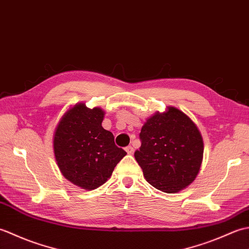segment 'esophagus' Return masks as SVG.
Segmentation results:
<instances>
[{"label":"esophagus","instance_id":"1","mask_svg":"<svg viewBox=\"0 0 249 249\" xmlns=\"http://www.w3.org/2000/svg\"><path fill=\"white\" fill-rule=\"evenodd\" d=\"M125 151L127 152L128 154H133V153H134V147L131 146V145H128V146L125 147Z\"/></svg>","mask_w":249,"mask_h":249}]
</instances>
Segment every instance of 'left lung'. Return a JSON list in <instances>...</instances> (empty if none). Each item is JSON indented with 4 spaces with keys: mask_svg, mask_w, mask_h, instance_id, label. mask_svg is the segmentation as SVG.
Wrapping results in <instances>:
<instances>
[{
    "mask_svg": "<svg viewBox=\"0 0 249 249\" xmlns=\"http://www.w3.org/2000/svg\"><path fill=\"white\" fill-rule=\"evenodd\" d=\"M141 146L135 152L145 179L163 193H178L197 177L203 157V140L194 122L169 107L142 126Z\"/></svg>",
    "mask_w": 249,
    "mask_h": 249,
    "instance_id": "8db88e82",
    "label": "left lung"
}]
</instances>
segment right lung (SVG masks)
Masks as SVG:
<instances>
[{"instance_id":"right-lung-1","label":"right lung","mask_w":249,"mask_h":249,"mask_svg":"<svg viewBox=\"0 0 249 249\" xmlns=\"http://www.w3.org/2000/svg\"><path fill=\"white\" fill-rule=\"evenodd\" d=\"M104 111L84 104L67 111L55 129L53 149L63 176L83 189H95L108 181L126 155L114 137L103 128Z\"/></svg>"}]
</instances>
